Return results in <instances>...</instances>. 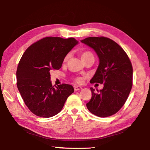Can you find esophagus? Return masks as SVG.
<instances>
[{"mask_svg": "<svg viewBox=\"0 0 150 150\" xmlns=\"http://www.w3.org/2000/svg\"><path fill=\"white\" fill-rule=\"evenodd\" d=\"M82 88L81 87V86H75V87H74V90H75V91L81 90H82Z\"/></svg>", "mask_w": 150, "mask_h": 150, "instance_id": "1", "label": "esophagus"}]
</instances>
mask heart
Segmentation results:
<instances>
[{
    "label": "heart",
    "mask_w": 150,
    "mask_h": 150,
    "mask_svg": "<svg viewBox=\"0 0 150 150\" xmlns=\"http://www.w3.org/2000/svg\"><path fill=\"white\" fill-rule=\"evenodd\" d=\"M80 55H81V57L82 60H83L84 59L86 58V57H89V56H93V55H92V53L90 52H88V51H85V52H82L80 53ZM68 56H66L64 59V62H66L67 61V60H68ZM74 81L77 82V83H82V81H83V79H82V77H76L75 78Z\"/></svg>",
    "instance_id": "1"
}]
</instances>
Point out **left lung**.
<instances>
[{
	"mask_svg": "<svg viewBox=\"0 0 150 150\" xmlns=\"http://www.w3.org/2000/svg\"><path fill=\"white\" fill-rule=\"evenodd\" d=\"M81 42L93 48L99 58V65L90 82L104 84L103 90L97 92L90 88L92 96L87 108L99 117L113 115L124 106L131 91L132 62L122 47L109 38L90 37Z\"/></svg>",
	"mask_w": 150,
	"mask_h": 150,
	"instance_id": "1",
	"label": "left lung"
}]
</instances>
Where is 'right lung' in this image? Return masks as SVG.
<instances>
[{"label":"right lung","mask_w":150,"mask_h":150,"mask_svg":"<svg viewBox=\"0 0 150 150\" xmlns=\"http://www.w3.org/2000/svg\"><path fill=\"white\" fill-rule=\"evenodd\" d=\"M77 44L74 38L47 37L31 44L22 55L17 85L25 104L35 115L49 118L58 114L74 92L70 84L53 86L50 71L61 68L67 54Z\"/></svg>","instance_id":"1"}]
</instances>
